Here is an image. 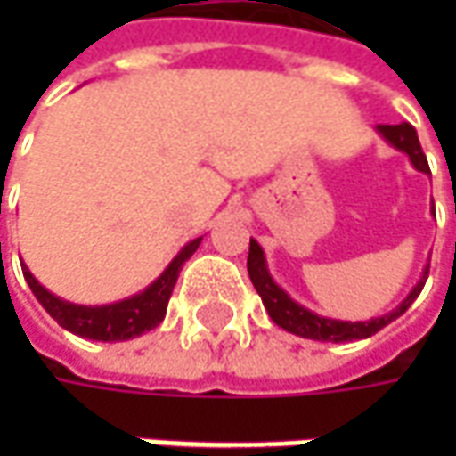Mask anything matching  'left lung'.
<instances>
[{
  "label": "left lung",
  "mask_w": 456,
  "mask_h": 456,
  "mask_svg": "<svg viewBox=\"0 0 456 456\" xmlns=\"http://www.w3.org/2000/svg\"><path fill=\"white\" fill-rule=\"evenodd\" d=\"M378 132L386 142H391L395 150L406 151L411 165L419 169V172H427L429 175V162L421 151V144H419V136H416V129L411 124H395V126H388V124H378ZM248 276L254 281L256 291L261 297V302L266 306L269 317L279 327H284L287 332H294L299 338H306V340H322V342H353L362 340V338H370L376 335L378 330H383L386 324H391L395 317H401L409 306L413 305V299L421 294L424 284H427V276H429V266L424 269V276L419 279V284L413 287L411 294L395 306L394 312L383 314V317H373L368 322H342V320H330V317H320L314 312H309L302 305H297L291 299L287 291L281 289L276 281L272 279V273L266 269V258H264V251L261 246L251 238V248H248Z\"/></svg>",
  "instance_id": "left-lung-1"
}]
</instances>
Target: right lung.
I'll use <instances>...</instances> for the list:
<instances>
[{
	"mask_svg": "<svg viewBox=\"0 0 456 456\" xmlns=\"http://www.w3.org/2000/svg\"><path fill=\"white\" fill-rule=\"evenodd\" d=\"M200 240L202 238L190 240L183 251L172 258V264L162 272V276L154 279L147 289L134 294L129 299L114 302V305L83 306L65 302V299L45 289L27 266H22V273H25V281L29 284L32 294L37 297V302L45 306V312L61 327H65L68 332L98 342L132 340V338H139V335L154 330L165 320L167 302H169L172 289L177 284V276L183 272V264L198 251Z\"/></svg>",
	"mask_w": 456,
	"mask_h": 456,
	"instance_id": "add662e5",
	"label": "right lung"
}]
</instances>
